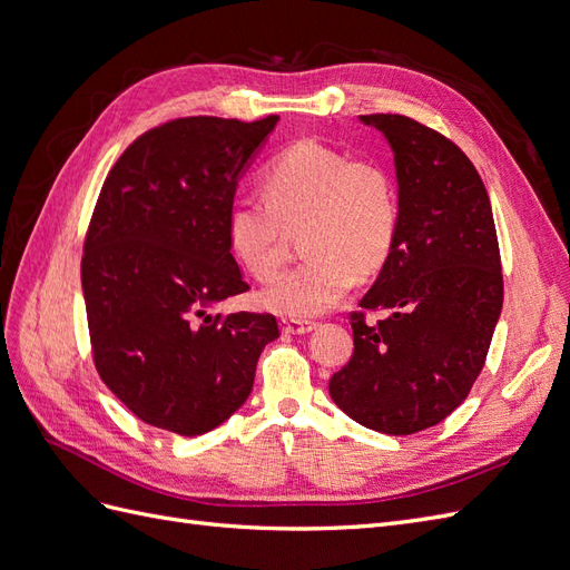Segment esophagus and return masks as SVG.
Listing matches in <instances>:
<instances>
[{"label": "esophagus", "mask_w": 570, "mask_h": 570, "mask_svg": "<svg viewBox=\"0 0 570 570\" xmlns=\"http://www.w3.org/2000/svg\"><path fill=\"white\" fill-rule=\"evenodd\" d=\"M281 327H283V333H287V335H306V333L314 331L316 323L314 321H302V318H283Z\"/></svg>", "instance_id": "34e87169"}]
</instances>
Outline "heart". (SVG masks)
Segmentation results:
<instances>
[{"label":"heart","instance_id":"1","mask_svg":"<svg viewBox=\"0 0 570 570\" xmlns=\"http://www.w3.org/2000/svg\"><path fill=\"white\" fill-rule=\"evenodd\" d=\"M268 202L237 197L226 214L233 256L256 281L283 264L287 230L302 228L304 262L262 289L258 302L285 318H312L333 308L356 275L383 268L400 223L390 170L373 159L314 140L285 147L264 174Z\"/></svg>","mask_w":570,"mask_h":570}]
</instances>
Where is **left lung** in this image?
Instances as JSON below:
<instances>
[{"mask_svg": "<svg viewBox=\"0 0 570 570\" xmlns=\"http://www.w3.org/2000/svg\"><path fill=\"white\" fill-rule=\"evenodd\" d=\"M394 154L400 223L375 283L352 314L354 354L331 377L333 402L377 433L438 425L485 366L504 302L488 189L469 157L419 120L358 116ZM364 311H385L377 324Z\"/></svg>", "mask_w": 570, "mask_h": 570, "instance_id": "obj_1", "label": "left lung"}]
</instances>
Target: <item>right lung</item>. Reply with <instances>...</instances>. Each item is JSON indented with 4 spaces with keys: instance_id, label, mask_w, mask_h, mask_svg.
<instances>
[{
    "instance_id": "add662e5",
    "label": "right lung",
    "mask_w": 570,
    "mask_h": 570,
    "mask_svg": "<svg viewBox=\"0 0 570 570\" xmlns=\"http://www.w3.org/2000/svg\"><path fill=\"white\" fill-rule=\"evenodd\" d=\"M278 120H170L137 137L101 187L80 266L95 366L154 428L195 438L228 421L281 335L271 314H212L249 289L226 214Z\"/></svg>"
}]
</instances>
